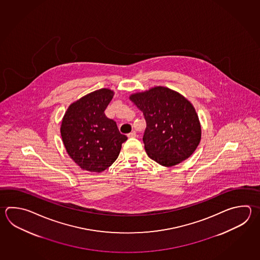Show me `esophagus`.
<instances>
[{"label":"esophagus","instance_id":"esophagus-1","mask_svg":"<svg viewBox=\"0 0 260 260\" xmlns=\"http://www.w3.org/2000/svg\"><path fill=\"white\" fill-rule=\"evenodd\" d=\"M136 135H137V134H136V132L133 131L132 133H129L127 134V137H128V138H135V137H136Z\"/></svg>","mask_w":260,"mask_h":260}]
</instances>
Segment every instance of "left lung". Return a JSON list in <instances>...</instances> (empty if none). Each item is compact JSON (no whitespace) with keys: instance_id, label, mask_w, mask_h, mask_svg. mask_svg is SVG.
Returning <instances> with one entry per match:
<instances>
[{"instance_id":"obj_1","label":"left lung","mask_w":260,"mask_h":260,"mask_svg":"<svg viewBox=\"0 0 260 260\" xmlns=\"http://www.w3.org/2000/svg\"><path fill=\"white\" fill-rule=\"evenodd\" d=\"M129 100L145 118L143 141L150 158L161 166L173 167L193 154L201 141V124L184 96L156 86L133 93Z\"/></svg>"}]
</instances>
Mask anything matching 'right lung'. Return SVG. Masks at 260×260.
<instances>
[{
	"instance_id": "add662e5",
	"label": "right lung",
	"mask_w": 260,
	"mask_h": 260,
	"mask_svg": "<svg viewBox=\"0 0 260 260\" xmlns=\"http://www.w3.org/2000/svg\"><path fill=\"white\" fill-rule=\"evenodd\" d=\"M114 91L100 89L72 103L61 123L64 148L80 169L102 172L117 158L127 136L119 133L117 123L105 115Z\"/></svg>"
}]
</instances>
